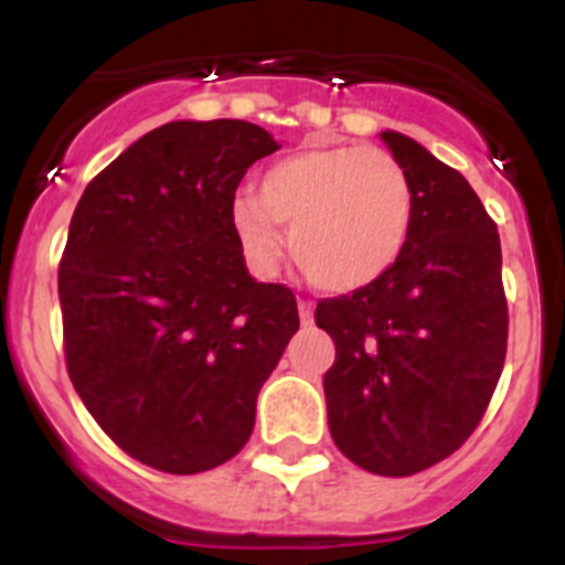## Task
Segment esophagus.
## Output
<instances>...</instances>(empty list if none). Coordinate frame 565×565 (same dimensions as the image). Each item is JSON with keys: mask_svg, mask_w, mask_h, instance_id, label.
<instances>
[{"mask_svg": "<svg viewBox=\"0 0 565 565\" xmlns=\"http://www.w3.org/2000/svg\"><path fill=\"white\" fill-rule=\"evenodd\" d=\"M297 308H299V319H302V326H311V322H313V306H311V302H308V299H299Z\"/></svg>", "mask_w": 565, "mask_h": 565, "instance_id": "obj_1", "label": "esophagus"}]
</instances>
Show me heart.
<instances>
[{"label":"heart","instance_id":"1","mask_svg":"<svg viewBox=\"0 0 565 565\" xmlns=\"http://www.w3.org/2000/svg\"><path fill=\"white\" fill-rule=\"evenodd\" d=\"M416 194L391 152L373 147H313L277 158L257 192H237L228 209L248 266L271 274L286 254L322 291H356L391 271L411 239Z\"/></svg>","mask_w":565,"mask_h":565}]
</instances>
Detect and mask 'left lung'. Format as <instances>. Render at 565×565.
I'll use <instances>...</instances> for the list:
<instances>
[{
	"label": "left lung",
	"mask_w": 565,
	"mask_h": 565,
	"mask_svg": "<svg viewBox=\"0 0 565 565\" xmlns=\"http://www.w3.org/2000/svg\"><path fill=\"white\" fill-rule=\"evenodd\" d=\"M411 174L416 217L402 257L371 286L319 299L331 333L328 427L373 476L404 478L461 447L507 359L501 237L461 172L402 132H382Z\"/></svg>",
	"instance_id": "obj_1"
}]
</instances>
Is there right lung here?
<instances>
[{
    "label": "right lung",
    "mask_w": 565,
    "mask_h": 565,
    "mask_svg": "<svg viewBox=\"0 0 565 565\" xmlns=\"http://www.w3.org/2000/svg\"><path fill=\"white\" fill-rule=\"evenodd\" d=\"M279 143L257 124L172 121L84 189L58 263L64 362L135 461L194 476L237 456L297 333L294 291L248 277L228 209Z\"/></svg>",
    "instance_id": "right-lung-1"
}]
</instances>
